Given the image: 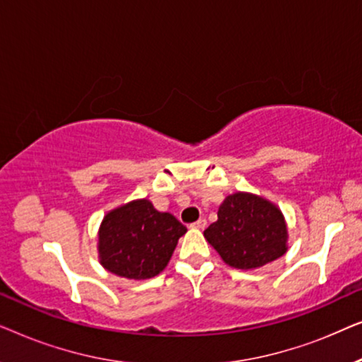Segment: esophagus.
<instances>
[{
	"label": "esophagus",
	"mask_w": 362,
	"mask_h": 362,
	"mask_svg": "<svg viewBox=\"0 0 362 362\" xmlns=\"http://www.w3.org/2000/svg\"><path fill=\"white\" fill-rule=\"evenodd\" d=\"M206 226H207V221L204 219V217H201V219H197L191 227H194V229H204Z\"/></svg>",
	"instance_id": "obj_1"
}]
</instances>
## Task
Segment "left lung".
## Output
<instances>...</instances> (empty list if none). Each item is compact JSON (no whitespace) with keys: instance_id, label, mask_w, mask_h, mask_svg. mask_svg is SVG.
<instances>
[{"instance_id":"obj_1","label":"left lung","mask_w":362,"mask_h":362,"mask_svg":"<svg viewBox=\"0 0 362 362\" xmlns=\"http://www.w3.org/2000/svg\"><path fill=\"white\" fill-rule=\"evenodd\" d=\"M204 237L227 265L250 270L285 254L286 230L281 211L264 197L250 192L227 196L217 211V221Z\"/></svg>"}]
</instances>
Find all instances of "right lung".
<instances>
[{"label": "right lung", "instance_id": "add662e5", "mask_svg": "<svg viewBox=\"0 0 362 362\" xmlns=\"http://www.w3.org/2000/svg\"><path fill=\"white\" fill-rule=\"evenodd\" d=\"M186 227L170 212L136 199L108 212L98 229V257L103 269L125 279L156 276L170 262Z\"/></svg>", "mask_w": 362, "mask_h": 362}]
</instances>
